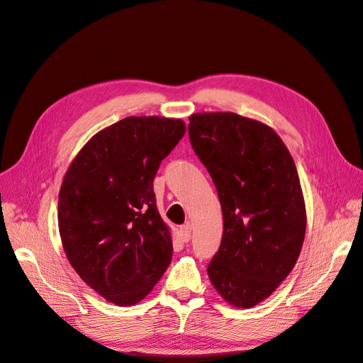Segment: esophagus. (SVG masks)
Wrapping results in <instances>:
<instances>
[{"label":"esophagus","instance_id":"obj_1","mask_svg":"<svg viewBox=\"0 0 363 363\" xmlns=\"http://www.w3.org/2000/svg\"><path fill=\"white\" fill-rule=\"evenodd\" d=\"M179 232H181V240L184 242H189L190 241V237H191V226L186 223L184 226L179 228Z\"/></svg>","mask_w":363,"mask_h":363}]
</instances>
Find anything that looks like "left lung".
I'll return each mask as SVG.
<instances>
[{
  "mask_svg": "<svg viewBox=\"0 0 363 363\" xmlns=\"http://www.w3.org/2000/svg\"><path fill=\"white\" fill-rule=\"evenodd\" d=\"M190 142L211 174L223 237L208 265L220 297L253 308L294 268L306 233V206L288 147L273 128L235 113L190 116Z\"/></svg>",
  "mask_w": 363,
  "mask_h": 363,
  "instance_id": "left-lung-1",
  "label": "left lung"
}]
</instances>
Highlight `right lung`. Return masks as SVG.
Returning <instances> with one entry per match:
<instances>
[{"label": "right lung", "instance_id": "1", "mask_svg": "<svg viewBox=\"0 0 363 363\" xmlns=\"http://www.w3.org/2000/svg\"><path fill=\"white\" fill-rule=\"evenodd\" d=\"M184 134L181 119L125 118L93 135L63 178L57 216L67 261L118 306L142 301L172 261L154 178Z\"/></svg>", "mask_w": 363, "mask_h": 363}]
</instances>
